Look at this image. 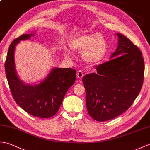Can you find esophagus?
<instances>
[{"instance_id":"1","label":"esophagus","mask_w":150,"mask_h":150,"mask_svg":"<svg viewBox=\"0 0 150 150\" xmlns=\"http://www.w3.org/2000/svg\"><path fill=\"white\" fill-rule=\"evenodd\" d=\"M77 76L79 79H82L84 76L83 72H82V71H81V70H79V71L77 73Z\"/></svg>"}]
</instances>
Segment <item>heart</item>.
I'll return each mask as SVG.
<instances>
[{
    "mask_svg": "<svg viewBox=\"0 0 150 150\" xmlns=\"http://www.w3.org/2000/svg\"><path fill=\"white\" fill-rule=\"evenodd\" d=\"M69 47L75 52H82L81 57L85 62L97 64L106 55L108 44L106 40L100 34H85L73 39Z\"/></svg>",
    "mask_w": 150,
    "mask_h": 150,
    "instance_id": "b5f03b06",
    "label": "heart"
}]
</instances>
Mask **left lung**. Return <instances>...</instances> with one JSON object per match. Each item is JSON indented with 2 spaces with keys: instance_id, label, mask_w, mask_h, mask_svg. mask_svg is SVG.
<instances>
[{
  "instance_id": "1",
  "label": "left lung",
  "mask_w": 150,
  "mask_h": 150,
  "mask_svg": "<svg viewBox=\"0 0 150 150\" xmlns=\"http://www.w3.org/2000/svg\"><path fill=\"white\" fill-rule=\"evenodd\" d=\"M111 60L98 65L97 72L86 75L82 82L90 115L97 121L113 119L132 106L142 86L144 61L142 52L120 33Z\"/></svg>"
}]
</instances>
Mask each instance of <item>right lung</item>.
Masks as SVG:
<instances>
[{"label": "right lung", "mask_w": 150, "mask_h": 150, "mask_svg": "<svg viewBox=\"0 0 150 150\" xmlns=\"http://www.w3.org/2000/svg\"><path fill=\"white\" fill-rule=\"evenodd\" d=\"M34 35L35 33L23 34L11 42L5 62L6 75L13 97L19 106L33 116L50 118L59 111L67 91L74 84L76 71L53 68L39 84L31 85L21 81L16 71L15 46L21 40Z\"/></svg>", "instance_id": "1"}]
</instances>
